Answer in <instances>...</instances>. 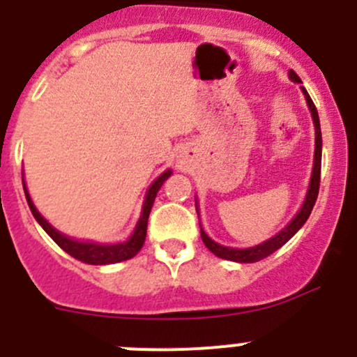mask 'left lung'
<instances>
[{"label": "left lung", "instance_id": "left-lung-1", "mask_svg": "<svg viewBox=\"0 0 357 357\" xmlns=\"http://www.w3.org/2000/svg\"><path fill=\"white\" fill-rule=\"evenodd\" d=\"M289 77L291 81L294 82H301V79L298 77V73L294 70L289 72ZM303 93H305L306 103H308L310 112H312V118H314V125H315V155H314V171H312V178H310V185H308V192H306L305 202H303L301 209L298 211V215L291 220L287 224V227H284L282 231L278 232L276 236H273L271 239L268 241L261 243L257 246H252V248H229V246H222L218 243L213 241L201 227V238L204 241V245L208 246L209 252L216 255L220 259H227V261H234V262H257L262 261L264 257L271 255L273 252H276L278 248L285 245L299 229L305 225V222L308 220L310 213L314 209L315 201H317L319 195V186H321V160H322V135H321V123H319V114H317V107L314 105L310 95L306 93L305 88H301ZM197 208V204H195ZM199 215V211H197ZM201 225V224H199Z\"/></svg>", "mask_w": 357, "mask_h": 357}]
</instances>
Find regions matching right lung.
Instances as JSON below:
<instances>
[{
	"instance_id": "1",
	"label": "right lung",
	"mask_w": 357,
	"mask_h": 357,
	"mask_svg": "<svg viewBox=\"0 0 357 357\" xmlns=\"http://www.w3.org/2000/svg\"><path fill=\"white\" fill-rule=\"evenodd\" d=\"M172 174V171H165L163 174H160L158 178L153 181V185L149 186L148 192H146V199L144 204H142V213L141 218H139L137 225H135V231L133 234L130 236L126 241L118 243V245H100V243H84V241H77V239H72L68 236L61 234L59 231H56L51 224H49L47 220L43 218L42 215L38 213V209L35 208L33 204L31 197H29L28 190H26V183H22L24 186V194H26V201H28L29 209H31L33 216L35 220L42 225V229L47 232L49 236L52 238V241L63 248L68 255H72L73 259H77V261L86 262V264H93V266H103V264H114V262H123L132 259L133 255L139 254V250L142 248L146 239V231H148V218H149V211L153 208V202H155L156 194H158V190L162 188L163 181Z\"/></svg>"
}]
</instances>
